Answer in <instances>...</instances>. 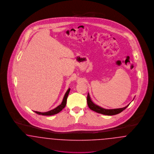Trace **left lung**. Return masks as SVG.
Here are the masks:
<instances>
[{
	"instance_id": "left-lung-1",
	"label": "left lung",
	"mask_w": 154,
	"mask_h": 154,
	"mask_svg": "<svg viewBox=\"0 0 154 154\" xmlns=\"http://www.w3.org/2000/svg\"><path fill=\"white\" fill-rule=\"evenodd\" d=\"M87 103H88V107L91 110H93L96 112L104 114V115H107V116H113V115H116L117 114H119L121 112H122L123 110H124L125 109H126L129 105V104H128L127 106L123 107V108H120V109H110V110L104 109H103L102 107L96 105L95 104H94V103L92 102L89 94H88V96H87Z\"/></svg>"
}]
</instances>
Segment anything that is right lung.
Segmentation results:
<instances>
[{
	"label": "right lung",
	"instance_id": "1",
	"mask_svg": "<svg viewBox=\"0 0 154 154\" xmlns=\"http://www.w3.org/2000/svg\"><path fill=\"white\" fill-rule=\"evenodd\" d=\"M70 91V88L68 89V90L67 91V92H66V94L65 95V96L63 97L62 102L58 107H57L55 109L50 110L49 111H47V112H38V111H35V112L38 115H42V116H52V115H54V114H56L58 113L60 111H62L63 109H64L65 107L66 106L67 98V96H68V95L69 94Z\"/></svg>",
	"mask_w": 154,
	"mask_h": 154
}]
</instances>
